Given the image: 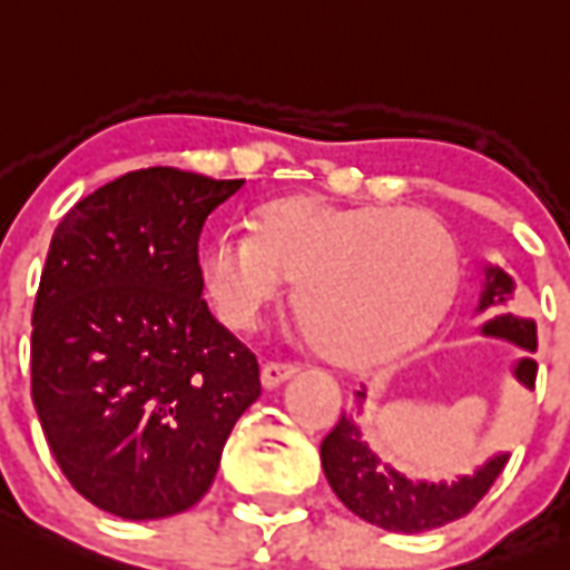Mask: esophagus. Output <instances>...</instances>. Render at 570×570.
Wrapping results in <instances>:
<instances>
[{
	"instance_id": "esophagus-1",
	"label": "esophagus",
	"mask_w": 570,
	"mask_h": 570,
	"mask_svg": "<svg viewBox=\"0 0 570 570\" xmlns=\"http://www.w3.org/2000/svg\"><path fill=\"white\" fill-rule=\"evenodd\" d=\"M297 374V368L294 365H282V363H267L262 368V383L264 390H276V386H282L285 381H291Z\"/></svg>"
}]
</instances>
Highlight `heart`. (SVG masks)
<instances>
[{"instance_id":"1","label":"heart","mask_w":570,"mask_h":570,"mask_svg":"<svg viewBox=\"0 0 570 570\" xmlns=\"http://www.w3.org/2000/svg\"><path fill=\"white\" fill-rule=\"evenodd\" d=\"M458 244L434 214L395 205L271 202L255 235L225 232L202 253L216 315L253 330L294 282V315L338 365H377L425 342L452 306Z\"/></svg>"}]
</instances>
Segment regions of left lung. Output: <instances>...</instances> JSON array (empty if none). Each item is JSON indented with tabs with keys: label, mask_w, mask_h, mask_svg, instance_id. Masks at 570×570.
<instances>
[{
	"label": "left lung",
	"mask_w": 570,
	"mask_h": 570,
	"mask_svg": "<svg viewBox=\"0 0 570 570\" xmlns=\"http://www.w3.org/2000/svg\"><path fill=\"white\" fill-rule=\"evenodd\" d=\"M514 291L518 285L505 267L500 264L484 267L482 297L475 312H484L488 317L479 333L518 345L523 354L511 365V377L520 386L535 390L538 363L532 354L538 347V330L532 317L514 315L509 308ZM356 404H360L356 413H363L365 386L356 392ZM505 464H509V452H497L473 475H458L454 482L410 479L386 464L381 454L365 443L363 428L347 413H342L338 425L321 443V466L335 497L345 502L356 518L390 529V532H407V535L445 527L470 514L484 493L491 491V484L500 479Z\"/></svg>",
	"instance_id": "left-lung-1"
}]
</instances>
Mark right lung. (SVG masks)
<instances>
[{"label": "right lung", "instance_id": "add662e5", "mask_svg": "<svg viewBox=\"0 0 570 570\" xmlns=\"http://www.w3.org/2000/svg\"><path fill=\"white\" fill-rule=\"evenodd\" d=\"M244 180L127 171L56 228L32 312V401L61 473L125 520L193 509L262 395L202 299L198 235Z\"/></svg>", "mask_w": 570, "mask_h": 570}]
</instances>
